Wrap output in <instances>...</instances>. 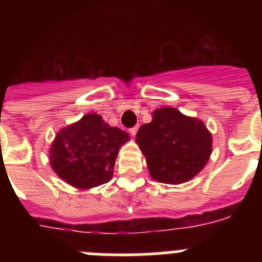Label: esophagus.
<instances>
[{"instance_id":"esophagus-1","label":"esophagus","mask_w":262,"mask_h":262,"mask_svg":"<svg viewBox=\"0 0 262 262\" xmlns=\"http://www.w3.org/2000/svg\"><path fill=\"white\" fill-rule=\"evenodd\" d=\"M138 129H139V126L133 127V128H129V134H131L133 136H135L136 133H138Z\"/></svg>"}]
</instances>
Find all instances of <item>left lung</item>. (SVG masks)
Masks as SVG:
<instances>
[{"label":"left lung","instance_id":"8db88e82","mask_svg":"<svg viewBox=\"0 0 262 262\" xmlns=\"http://www.w3.org/2000/svg\"><path fill=\"white\" fill-rule=\"evenodd\" d=\"M152 118L136 135L149 174L164 184L189 181L209 160L211 134L201 120L185 117L174 107L157 108Z\"/></svg>","mask_w":262,"mask_h":262}]
</instances>
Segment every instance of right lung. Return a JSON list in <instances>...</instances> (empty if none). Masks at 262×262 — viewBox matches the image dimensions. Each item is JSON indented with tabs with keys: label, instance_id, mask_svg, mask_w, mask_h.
<instances>
[{
	"label": "right lung",
	"instance_id": "add662e5",
	"mask_svg": "<svg viewBox=\"0 0 262 262\" xmlns=\"http://www.w3.org/2000/svg\"><path fill=\"white\" fill-rule=\"evenodd\" d=\"M129 139L98 114H86L62 128L51 148V165L60 178L80 189L106 184L113 177L120 145Z\"/></svg>",
	"mask_w": 262,
	"mask_h": 262
}]
</instances>
